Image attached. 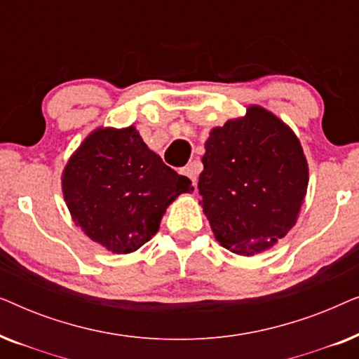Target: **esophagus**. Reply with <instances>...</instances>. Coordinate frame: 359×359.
<instances>
[{
  "label": "esophagus",
  "instance_id": "34e87169",
  "mask_svg": "<svg viewBox=\"0 0 359 359\" xmlns=\"http://www.w3.org/2000/svg\"><path fill=\"white\" fill-rule=\"evenodd\" d=\"M181 175H184L186 178H189L191 181H193V184H194L196 183V176H198V168H196L194 163L186 165L184 168H181Z\"/></svg>",
  "mask_w": 359,
  "mask_h": 359
}]
</instances>
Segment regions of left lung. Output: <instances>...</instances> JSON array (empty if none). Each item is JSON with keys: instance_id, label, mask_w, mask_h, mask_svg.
I'll return each instance as SVG.
<instances>
[{"instance_id": "left-lung-1", "label": "left lung", "mask_w": 359, "mask_h": 359, "mask_svg": "<svg viewBox=\"0 0 359 359\" xmlns=\"http://www.w3.org/2000/svg\"><path fill=\"white\" fill-rule=\"evenodd\" d=\"M199 176L203 212L224 248L253 257L297 222L309 165L297 135L258 104L210 129Z\"/></svg>"}]
</instances>
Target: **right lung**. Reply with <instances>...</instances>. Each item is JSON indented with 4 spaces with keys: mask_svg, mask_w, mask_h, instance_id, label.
Wrapping results in <instances>:
<instances>
[{
    "mask_svg": "<svg viewBox=\"0 0 359 359\" xmlns=\"http://www.w3.org/2000/svg\"><path fill=\"white\" fill-rule=\"evenodd\" d=\"M191 181L166 166L134 126L97 127L68 158L62 193L76 227L107 252L139 250Z\"/></svg>",
    "mask_w": 359,
    "mask_h": 359,
    "instance_id": "obj_1",
    "label": "right lung"
}]
</instances>
